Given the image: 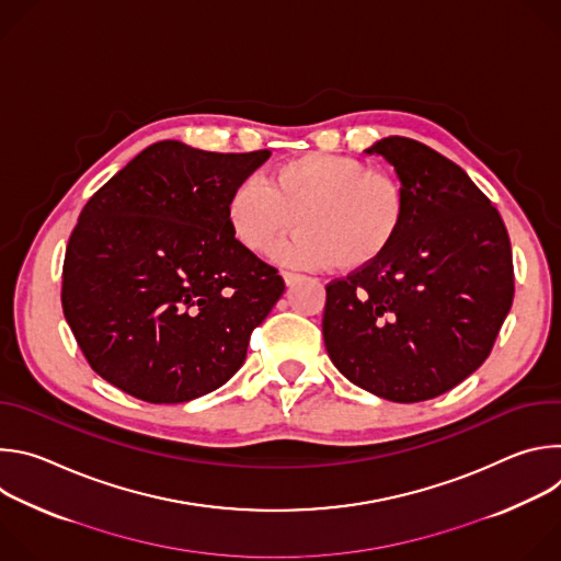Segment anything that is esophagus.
I'll return each mask as SVG.
<instances>
[{
	"label": "esophagus",
	"mask_w": 561,
	"mask_h": 561,
	"mask_svg": "<svg viewBox=\"0 0 561 561\" xmlns=\"http://www.w3.org/2000/svg\"><path fill=\"white\" fill-rule=\"evenodd\" d=\"M282 279H284V284H286V286H293L295 282H299V275L288 273V271H282Z\"/></svg>",
	"instance_id": "34e87169"
}]
</instances>
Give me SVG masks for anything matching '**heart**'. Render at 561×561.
Returning a JSON list of instances; mask_svg holds the SVG:
<instances>
[{
    "mask_svg": "<svg viewBox=\"0 0 561 561\" xmlns=\"http://www.w3.org/2000/svg\"><path fill=\"white\" fill-rule=\"evenodd\" d=\"M234 242L264 253L293 226L273 260L297 268L359 271L381 260L407 221V193L392 175L344 154L308 152L277 167L268 184L247 178L226 197Z\"/></svg>",
    "mask_w": 561,
    "mask_h": 561,
    "instance_id": "heart-1",
    "label": "heart"
}]
</instances>
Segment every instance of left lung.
<instances>
[{
    "label": "left lung",
    "instance_id": "obj_1",
    "mask_svg": "<svg viewBox=\"0 0 561 561\" xmlns=\"http://www.w3.org/2000/svg\"><path fill=\"white\" fill-rule=\"evenodd\" d=\"M366 152L394 169L407 221L381 260L327 286L324 344L359 388L424 402L491 355L515 295L511 239L491 199L437 150L394 135Z\"/></svg>",
    "mask_w": 561,
    "mask_h": 561
}]
</instances>
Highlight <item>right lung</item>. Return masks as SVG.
I'll list each match as a JSON object with an SVG mask.
<instances>
[{
    "label": "right lung",
    "instance_id": "add662e5",
    "mask_svg": "<svg viewBox=\"0 0 561 561\" xmlns=\"http://www.w3.org/2000/svg\"><path fill=\"white\" fill-rule=\"evenodd\" d=\"M268 157L157 141L89 199L66 247L61 308L108 383L182 404L244 364L284 279L234 242L224 208Z\"/></svg>",
    "mask_w": 561,
    "mask_h": 561
}]
</instances>
